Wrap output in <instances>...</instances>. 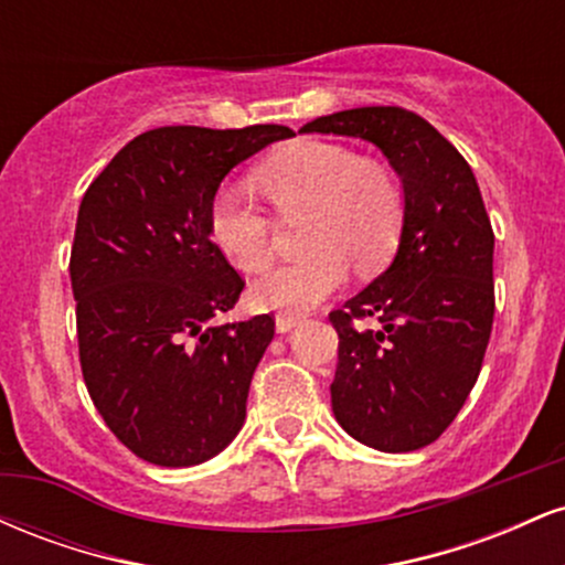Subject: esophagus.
Instances as JSON below:
<instances>
[{
    "label": "esophagus",
    "mask_w": 565,
    "mask_h": 565,
    "mask_svg": "<svg viewBox=\"0 0 565 565\" xmlns=\"http://www.w3.org/2000/svg\"><path fill=\"white\" fill-rule=\"evenodd\" d=\"M300 321H302L300 316H295V313H278L276 316V329H278V332H289V329H295Z\"/></svg>",
    "instance_id": "obj_1"
}]
</instances>
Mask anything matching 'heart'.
Instances as JSON below:
<instances>
[{"instance_id": "1", "label": "heart", "mask_w": 565, "mask_h": 565, "mask_svg": "<svg viewBox=\"0 0 565 565\" xmlns=\"http://www.w3.org/2000/svg\"><path fill=\"white\" fill-rule=\"evenodd\" d=\"M255 183L281 217L308 210L302 257L278 263L252 284L257 308L305 313L340 289L353 260L374 268L395 249L404 193L393 172L340 142L300 140L265 159ZM212 242L236 268L255 274L274 252V220L242 185L220 188L210 204Z\"/></svg>"}]
</instances>
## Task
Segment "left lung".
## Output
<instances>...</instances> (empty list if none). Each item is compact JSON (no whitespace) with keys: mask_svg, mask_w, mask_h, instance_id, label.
Segmentation results:
<instances>
[{"mask_svg":"<svg viewBox=\"0 0 565 565\" xmlns=\"http://www.w3.org/2000/svg\"><path fill=\"white\" fill-rule=\"evenodd\" d=\"M302 132L374 142L404 183L395 260L329 313L340 345L334 417L361 444L414 451L444 436L481 374L494 323V231L476 174L423 116L366 106ZM381 327L366 330L363 321Z\"/></svg>","mask_w":565,"mask_h":565,"instance_id":"obj_1","label":"left lung"}]
</instances>
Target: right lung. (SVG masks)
I'll return each instance as SVG.
<instances>
[{
	"instance_id": "add662e5",
	"label": "right lung",
	"mask_w": 565,
	"mask_h": 565,
	"mask_svg": "<svg viewBox=\"0 0 565 565\" xmlns=\"http://www.w3.org/2000/svg\"><path fill=\"white\" fill-rule=\"evenodd\" d=\"M291 135L159 127L129 140L84 193L68 263L84 385L146 462H206L242 430L276 321H215L244 278L212 242L210 204L238 161Z\"/></svg>"
}]
</instances>
